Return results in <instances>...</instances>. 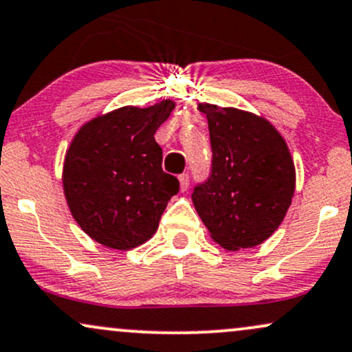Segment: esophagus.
<instances>
[{
    "mask_svg": "<svg viewBox=\"0 0 352 352\" xmlns=\"http://www.w3.org/2000/svg\"><path fill=\"white\" fill-rule=\"evenodd\" d=\"M179 182H180V190H182V192H185V190H187L188 185H190V179H188L187 173H182V175L179 177Z\"/></svg>",
    "mask_w": 352,
    "mask_h": 352,
    "instance_id": "esophagus-1",
    "label": "esophagus"
}]
</instances>
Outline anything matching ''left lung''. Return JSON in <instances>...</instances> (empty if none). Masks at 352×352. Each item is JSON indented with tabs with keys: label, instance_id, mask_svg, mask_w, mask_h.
Instances as JSON below:
<instances>
[{
	"label": "left lung",
	"instance_id": "8db88e82",
	"mask_svg": "<svg viewBox=\"0 0 352 352\" xmlns=\"http://www.w3.org/2000/svg\"><path fill=\"white\" fill-rule=\"evenodd\" d=\"M198 109L208 120L213 160L192 193L195 210L228 251L259 245L280 226L295 192L285 139L254 113L208 103Z\"/></svg>",
	"mask_w": 352,
	"mask_h": 352
}]
</instances>
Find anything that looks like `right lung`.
Listing matches in <instances>:
<instances>
[{"label":"right lung","mask_w":352,"mask_h":352,"mask_svg":"<svg viewBox=\"0 0 352 352\" xmlns=\"http://www.w3.org/2000/svg\"><path fill=\"white\" fill-rule=\"evenodd\" d=\"M175 103L122 107L85 122L72 139L62 184L72 217L96 243L128 251L152 238L179 180L162 170L154 134Z\"/></svg>","instance_id":"right-lung-1"}]
</instances>
